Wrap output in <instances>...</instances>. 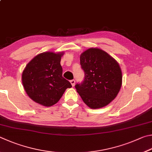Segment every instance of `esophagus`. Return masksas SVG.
I'll list each match as a JSON object with an SVG mask.
<instances>
[{"instance_id": "esophagus-1", "label": "esophagus", "mask_w": 152, "mask_h": 152, "mask_svg": "<svg viewBox=\"0 0 152 152\" xmlns=\"http://www.w3.org/2000/svg\"><path fill=\"white\" fill-rule=\"evenodd\" d=\"M70 83H71L72 86L73 87L75 86V80H74V79H72V80L70 81Z\"/></svg>"}]
</instances>
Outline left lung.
<instances>
[{
	"label": "left lung",
	"mask_w": 152,
	"mask_h": 152,
	"mask_svg": "<svg viewBox=\"0 0 152 152\" xmlns=\"http://www.w3.org/2000/svg\"><path fill=\"white\" fill-rule=\"evenodd\" d=\"M80 65L85 77L75 87L84 103L92 109L108 105L121 87L122 73L119 64L104 50L91 48L81 55Z\"/></svg>",
	"instance_id": "1"
}]
</instances>
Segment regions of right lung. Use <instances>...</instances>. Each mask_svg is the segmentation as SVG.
<instances>
[{
	"label": "right lung",
	"instance_id": "add662e5",
	"mask_svg": "<svg viewBox=\"0 0 152 152\" xmlns=\"http://www.w3.org/2000/svg\"><path fill=\"white\" fill-rule=\"evenodd\" d=\"M61 53H42L34 57L23 72L26 94L34 102L47 107L57 103L66 89L72 87L63 77Z\"/></svg>",
	"mask_w": 152,
	"mask_h": 152
}]
</instances>
